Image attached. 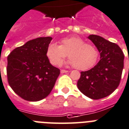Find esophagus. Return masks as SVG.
Returning a JSON list of instances; mask_svg holds the SVG:
<instances>
[{"label": "esophagus", "mask_w": 129, "mask_h": 129, "mask_svg": "<svg viewBox=\"0 0 129 129\" xmlns=\"http://www.w3.org/2000/svg\"><path fill=\"white\" fill-rule=\"evenodd\" d=\"M60 72H61V73H68V70H61V71H60Z\"/></svg>", "instance_id": "obj_1"}]
</instances>
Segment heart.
<instances>
[{"label": "heart", "mask_w": 129, "mask_h": 129, "mask_svg": "<svg viewBox=\"0 0 129 129\" xmlns=\"http://www.w3.org/2000/svg\"><path fill=\"white\" fill-rule=\"evenodd\" d=\"M59 45L55 43L49 44L46 49V56L52 64L60 66L65 58L70 57L68 64L75 66L79 70H86L96 64L98 52L96 47L78 37L72 36L63 39Z\"/></svg>", "instance_id": "b5f03b06"}]
</instances>
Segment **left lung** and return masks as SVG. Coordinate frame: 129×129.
Segmentation results:
<instances>
[{
	"label": "left lung",
	"instance_id": "obj_1",
	"mask_svg": "<svg viewBox=\"0 0 129 129\" xmlns=\"http://www.w3.org/2000/svg\"><path fill=\"white\" fill-rule=\"evenodd\" d=\"M100 54L94 68L81 71L77 81L80 91L88 98L98 100L111 94L118 87L124 67V54L117 44L96 35L88 37Z\"/></svg>",
	"mask_w": 129,
	"mask_h": 129
}]
</instances>
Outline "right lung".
<instances>
[{
	"instance_id": "obj_1",
	"label": "right lung",
	"mask_w": 129,
	"mask_h": 129,
	"mask_svg": "<svg viewBox=\"0 0 129 129\" xmlns=\"http://www.w3.org/2000/svg\"><path fill=\"white\" fill-rule=\"evenodd\" d=\"M52 39L46 37L29 41L8 56V82L23 99L39 101L48 96L54 86L60 70L50 64L46 56Z\"/></svg>"
}]
</instances>
